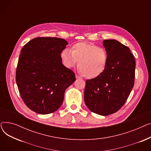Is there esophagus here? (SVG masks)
Segmentation results:
<instances>
[{"mask_svg": "<svg viewBox=\"0 0 151 151\" xmlns=\"http://www.w3.org/2000/svg\"><path fill=\"white\" fill-rule=\"evenodd\" d=\"M75 76H76V79H78V78H81V76L79 75H78V74H76L75 75Z\"/></svg>", "mask_w": 151, "mask_h": 151, "instance_id": "34e87169", "label": "esophagus"}]
</instances>
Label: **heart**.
<instances>
[{
  "instance_id": "heart-1",
  "label": "heart",
  "mask_w": 151,
  "mask_h": 151,
  "mask_svg": "<svg viewBox=\"0 0 151 151\" xmlns=\"http://www.w3.org/2000/svg\"><path fill=\"white\" fill-rule=\"evenodd\" d=\"M62 61L66 67H73L78 63V69L85 78L92 79L100 76L106 68L108 56L101 47L86 42L73 45L70 51L63 50L60 54Z\"/></svg>"
}]
</instances>
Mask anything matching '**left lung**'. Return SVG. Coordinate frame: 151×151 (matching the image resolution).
Here are the masks:
<instances>
[{"mask_svg":"<svg viewBox=\"0 0 151 151\" xmlns=\"http://www.w3.org/2000/svg\"><path fill=\"white\" fill-rule=\"evenodd\" d=\"M103 43L108 56L106 68L86 81L84 97L92 112L107 116L119 110L127 100L134 86L135 60L129 47L116 40Z\"/></svg>","mask_w":151,"mask_h":151,"instance_id":"left-lung-1","label":"left lung"}]
</instances>
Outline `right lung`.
I'll use <instances>...</instances> for the list:
<instances>
[{
	"instance_id": "obj_1",
	"label": "right lung",
	"mask_w": 151,
	"mask_h": 151,
	"mask_svg": "<svg viewBox=\"0 0 151 151\" xmlns=\"http://www.w3.org/2000/svg\"><path fill=\"white\" fill-rule=\"evenodd\" d=\"M67 45L63 38L37 37L21 51L16 81L24 104L37 113L58 110L65 89L76 80L75 73L62 62L60 54Z\"/></svg>"
}]
</instances>
